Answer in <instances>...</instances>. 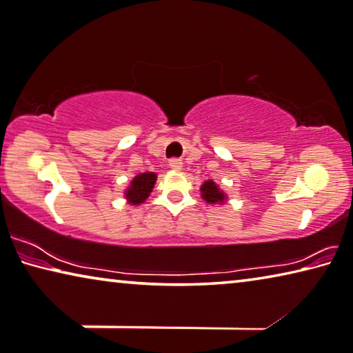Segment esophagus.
<instances>
[{
  "label": "esophagus",
  "mask_w": 353,
  "mask_h": 353,
  "mask_svg": "<svg viewBox=\"0 0 353 353\" xmlns=\"http://www.w3.org/2000/svg\"><path fill=\"white\" fill-rule=\"evenodd\" d=\"M169 165H170V169H173V170H181L183 169V161L178 159V158H173V159H170Z\"/></svg>",
  "instance_id": "esophagus-1"
}]
</instances>
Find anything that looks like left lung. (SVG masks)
I'll return each instance as SVG.
<instances>
[{
  "label": "left lung",
  "mask_w": 353,
  "mask_h": 353,
  "mask_svg": "<svg viewBox=\"0 0 353 353\" xmlns=\"http://www.w3.org/2000/svg\"><path fill=\"white\" fill-rule=\"evenodd\" d=\"M202 197L208 203L224 202V192L219 191V188L216 186L214 181H205L202 186Z\"/></svg>",
  "instance_id": "left-lung-1"
}]
</instances>
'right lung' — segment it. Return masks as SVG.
Returning <instances> with one entry per match:
<instances>
[{
  "mask_svg": "<svg viewBox=\"0 0 353 353\" xmlns=\"http://www.w3.org/2000/svg\"><path fill=\"white\" fill-rule=\"evenodd\" d=\"M156 183V175L154 173H140L132 180L131 186L126 191V197L129 203L137 205L142 203L143 200L148 197L150 192L153 191V186Z\"/></svg>",
  "mask_w": 353,
  "mask_h": 353,
  "instance_id": "obj_1",
  "label": "right lung"
}]
</instances>
